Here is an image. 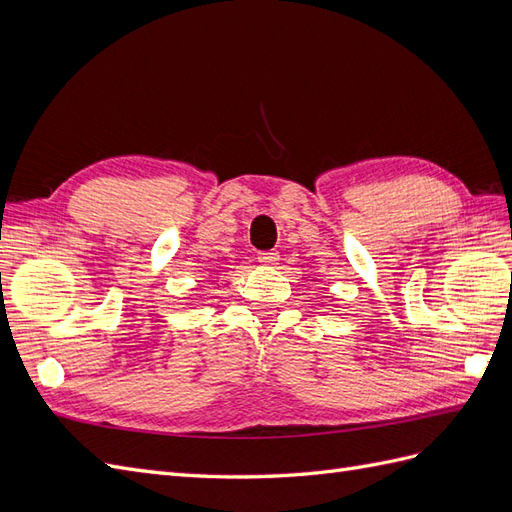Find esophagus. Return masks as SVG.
I'll use <instances>...</instances> for the list:
<instances>
[{
	"label": "esophagus",
	"instance_id": "34e87169",
	"mask_svg": "<svg viewBox=\"0 0 512 512\" xmlns=\"http://www.w3.org/2000/svg\"><path fill=\"white\" fill-rule=\"evenodd\" d=\"M277 260H280V254L277 252H260L258 254V262L265 267H275Z\"/></svg>",
	"mask_w": 512,
	"mask_h": 512
}]
</instances>
